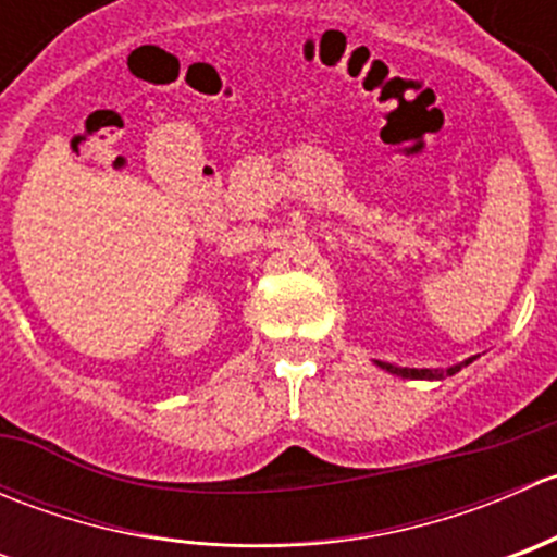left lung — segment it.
<instances>
[{"mask_svg": "<svg viewBox=\"0 0 557 557\" xmlns=\"http://www.w3.org/2000/svg\"><path fill=\"white\" fill-rule=\"evenodd\" d=\"M469 363H471V358H469V361L458 363V367L447 369V374L460 372V369L469 367ZM380 367L387 369V372L398 374V377H409V380H434V377H442V372H434V369H398V367H391V363H383V361H380Z\"/></svg>", "mask_w": 557, "mask_h": 557, "instance_id": "1", "label": "left lung"}]
</instances>
